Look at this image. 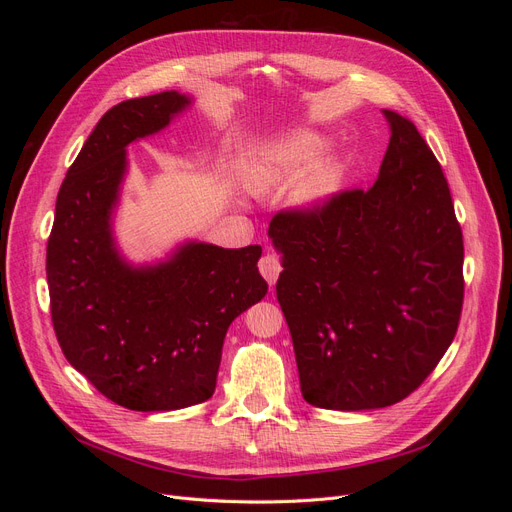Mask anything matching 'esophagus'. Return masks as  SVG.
Returning a JSON list of instances; mask_svg holds the SVG:
<instances>
[{"mask_svg":"<svg viewBox=\"0 0 512 512\" xmlns=\"http://www.w3.org/2000/svg\"><path fill=\"white\" fill-rule=\"evenodd\" d=\"M258 271L269 282V286H275L277 277H280V273H282V265H280V260H277L273 254H265V256L258 260Z\"/></svg>","mask_w":512,"mask_h":512,"instance_id":"esophagus-1","label":"esophagus"}]
</instances>
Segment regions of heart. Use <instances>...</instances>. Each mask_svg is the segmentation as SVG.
Here are the masks:
<instances>
[{
  "instance_id": "1",
  "label": "heart",
  "mask_w": 512,
  "mask_h": 512,
  "mask_svg": "<svg viewBox=\"0 0 512 512\" xmlns=\"http://www.w3.org/2000/svg\"><path fill=\"white\" fill-rule=\"evenodd\" d=\"M327 151L324 136L312 130H290L258 145L241 166V177L252 192H267L294 183L292 200L303 209H316L342 185V166L321 160Z\"/></svg>"
}]
</instances>
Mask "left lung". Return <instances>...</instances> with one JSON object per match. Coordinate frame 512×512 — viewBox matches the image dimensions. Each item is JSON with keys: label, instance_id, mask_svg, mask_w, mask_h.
Here are the masks:
<instances>
[{"label": "left lung", "instance_id": "obj_1", "mask_svg": "<svg viewBox=\"0 0 512 512\" xmlns=\"http://www.w3.org/2000/svg\"><path fill=\"white\" fill-rule=\"evenodd\" d=\"M391 141L369 190L280 211L277 301L301 393L324 410H374L408 397L455 339L463 237L440 162L416 126L382 111Z\"/></svg>", "mask_w": 512, "mask_h": 512}]
</instances>
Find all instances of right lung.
I'll return each instance as SVG.
<instances>
[{"label": "right lung", "instance_id": "add662e5", "mask_svg": "<svg viewBox=\"0 0 512 512\" xmlns=\"http://www.w3.org/2000/svg\"><path fill=\"white\" fill-rule=\"evenodd\" d=\"M192 100L162 91L113 106L68 168L46 245L51 318L68 363L117 406L166 412L215 391L226 331L267 294L260 245L188 241L158 265L117 250L113 209L126 147L164 130Z\"/></svg>", "mask_w": 512, "mask_h": 512}]
</instances>
